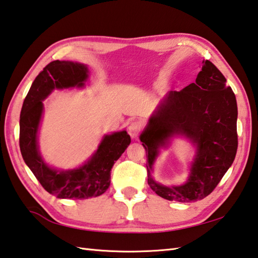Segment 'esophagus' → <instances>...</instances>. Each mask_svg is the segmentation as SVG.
<instances>
[{
    "label": "esophagus",
    "mask_w": 258,
    "mask_h": 258,
    "mask_svg": "<svg viewBox=\"0 0 258 258\" xmlns=\"http://www.w3.org/2000/svg\"><path fill=\"white\" fill-rule=\"evenodd\" d=\"M141 130H142V123L139 122V120H134V122H131L128 124V134L131 135V138L132 139H136L138 138V135L140 134Z\"/></svg>",
    "instance_id": "obj_1"
}]
</instances>
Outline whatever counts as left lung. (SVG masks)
I'll return each instance as SVG.
<instances>
[{"label":"left lung","mask_w":258,"mask_h":258,"mask_svg":"<svg viewBox=\"0 0 258 258\" xmlns=\"http://www.w3.org/2000/svg\"><path fill=\"white\" fill-rule=\"evenodd\" d=\"M236 96L226 78L209 60H203L196 82L161 100L140 135L148 159V183L162 198L195 203L206 198L233 164L237 141ZM174 137H184L196 148L188 179L180 186H163L153 178L161 148Z\"/></svg>","instance_id":"8db88e82"}]
</instances>
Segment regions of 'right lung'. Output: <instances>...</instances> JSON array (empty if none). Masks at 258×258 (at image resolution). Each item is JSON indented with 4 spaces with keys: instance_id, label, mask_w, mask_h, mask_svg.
I'll list each match as a JSON object with an SVG mask.
<instances>
[{
    "instance_id": "1",
    "label": "right lung",
    "mask_w": 258,
    "mask_h": 258,
    "mask_svg": "<svg viewBox=\"0 0 258 258\" xmlns=\"http://www.w3.org/2000/svg\"><path fill=\"white\" fill-rule=\"evenodd\" d=\"M88 77L87 64L68 60L50 62L35 77L20 115V150L24 162L49 194L61 199H88L103 195L110 184L114 163L131 143L125 130L106 134L93 155L75 169L52 168L42 158L38 133L43 100L54 89L84 88Z\"/></svg>"
}]
</instances>
